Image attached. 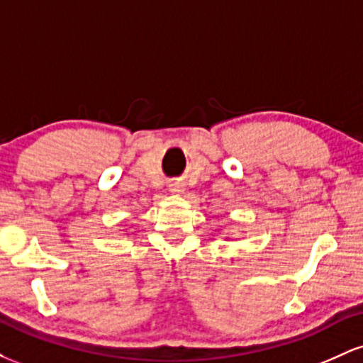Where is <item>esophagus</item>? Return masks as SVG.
<instances>
[{"label": "esophagus", "mask_w": 363, "mask_h": 363, "mask_svg": "<svg viewBox=\"0 0 363 363\" xmlns=\"http://www.w3.org/2000/svg\"><path fill=\"white\" fill-rule=\"evenodd\" d=\"M182 184H179V182H174V184H170V193H176V194H179V193H182Z\"/></svg>", "instance_id": "1"}]
</instances>
